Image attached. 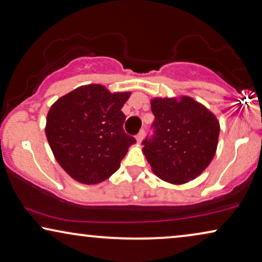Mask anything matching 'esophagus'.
I'll list each match as a JSON object with an SVG mask.
<instances>
[{"label": "esophagus", "instance_id": "1", "mask_svg": "<svg viewBox=\"0 0 262 262\" xmlns=\"http://www.w3.org/2000/svg\"><path fill=\"white\" fill-rule=\"evenodd\" d=\"M143 136H145V130H140L139 134L136 135V142L141 143L142 140H143Z\"/></svg>", "mask_w": 262, "mask_h": 262}]
</instances>
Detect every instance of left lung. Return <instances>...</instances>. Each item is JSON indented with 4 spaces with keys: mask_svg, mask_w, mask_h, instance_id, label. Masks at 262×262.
<instances>
[{
    "mask_svg": "<svg viewBox=\"0 0 262 262\" xmlns=\"http://www.w3.org/2000/svg\"><path fill=\"white\" fill-rule=\"evenodd\" d=\"M154 135L142 142L154 174L179 185L192 180L215 157L220 122L210 110L189 96L150 101Z\"/></svg>",
    "mask_w": 262,
    "mask_h": 262,
    "instance_id": "1",
    "label": "left lung"
}]
</instances>
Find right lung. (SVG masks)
I'll list each match as a JSON object with an SVG mask.
<instances>
[{
    "instance_id": "1",
    "label": "right lung",
    "mask_w": 262,
    "mask_h": 262,
    "mask_svg": "<svg viewBox=\"0 0 262 262\" xmlns=\"http://www.w3.org/2000/svg\"><path fill=\"white\" fill-rule=\"evenodd\" d=\"M130 93H110L101 84L75 89L49 110L45 133L62 169L82 184H98L120 167L135 143L123 130L122 106Z\"/></svg>"
}]
</instances>
